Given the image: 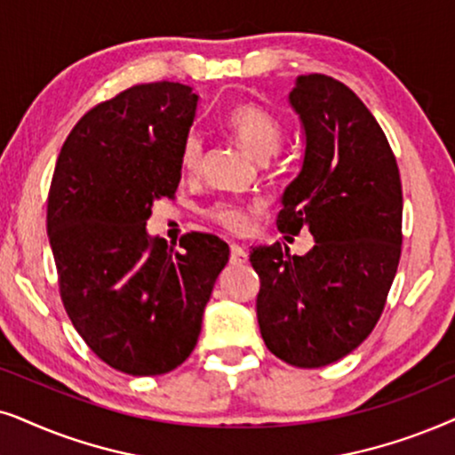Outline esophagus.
Instances as JSON below:
<instances>
[{"label":"esophagus","mask_w":455,"mask_h":455,"mask_svg":"<svg viewBox=\"0 0 455 455\" xmlns=\"http://www.w3.org/2000/svg\"><path fill=\"white\" fill-rule=\"evenodd\" d=\"M245 262H247V251H245V247L233 243V245H231V264L241 266V264H245Z\"/></svg>","instance_id":"esophagus-1"}]
</instances>
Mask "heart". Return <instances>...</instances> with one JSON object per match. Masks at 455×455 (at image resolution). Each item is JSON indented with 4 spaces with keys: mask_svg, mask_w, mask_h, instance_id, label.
<instances>
[{
    "mask_svg": "<svg viewBox=\"0 0 455 455\" xmlns=\"http://www.w3.org/2000/svg\"><path fill=\"white\" fill-rule=\"evenodd\" d=\"M227 126L243 149L250 151L258 160H266L281 148L283 126L268 110L256 104H239L227 112ZM204 157V139L199 132L191 131L180 143V166L187 172H196ZM256 205L237 202H220L210 210V216L220 222L224 228L243 233L250 228L251 212Z\"/></svg>",
    "mask_w": 455,
    "mask_h": 455,
    "instance_id": "b5f03b06",
    "label": "heart"
}]
</instances>
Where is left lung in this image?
<instances>
[{
	"instance_id": "1",
	"label": "left lung",
	"mask_w": 455,
	"mask_h": 455,
	"mask_svg": "<svg viewBox=\"0 0 455 455\" xmlns=\"http://www.w3.org/2000/svg\"><path fill=\"white\" fill-rule=\"evenodd\" d=\"M289 106L304 129L299 174L284 189L278 231H307L314 247L259 245L258 324L272 354L320 368L371 335L402 253V180L383 129L362 100L324 75L295 78Z\"/></svg>"
}]
</instances>
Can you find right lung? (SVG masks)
<instances>
[{
    "mask_svg": "<svg viewBox=\"0 0 455 455\" xmlns=\"http://www.w3.org/2000/svg\"><path fill=\"white\" fill-rule=\"evenodd\" d=\"M197 104L187 84H135L78 120L53 171L47 235L66 314L97 358L132 377L189 358L228 262L214 235H185L177 251L148 233L151 205L179 187Z\"/></svg>",
    "mask_w": 455,
    "mask_h": 455,
    "instance_id": "right-lung-1",
    "label": "right lung"
}]
</instances>
